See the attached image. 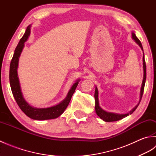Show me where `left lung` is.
I'll list each match as a JSON object with an SVG mask.
<instances>
[{
    "label": "left lung",
    "instance_id": "8db88e82",
    "mask_svg": "<svg viewBox=\"0 0 156 156\" xmlns=\"http://www.w3.org/2000/svg\"><path fill=\"white\" fill-rule=\"evenodd\" d=\"M132 38L134 39L135 41L137 43V44L140 45V47L142 49V51H144L143 47H142L141 43L140 41L134 33H132ZM143 68H144V78H143V82H142L141 87V90H140V102L136 107H135L132 110L129 112L128 113L126 114H117V113H114V112H107L104 111L100 106H99V102H98V89L96 87L95 88V93H94V98H95V111L97 112V115L102 120L106 121V122H112V121H117L119 120H121V119H123L126 117H127L128 115H131L133 113V112L135 111L138 107V105H140V102L141 100L142 96L144 94V87H145V80H146V65H145V58H144V53L143 52Z\"/></svg>",
    "mask_w": 156,
    "mask_h": 156
}]
</instances>
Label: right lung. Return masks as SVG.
Returning <instances> with one entry per match:
<instances>
[{"label":"right lung","instance_id":"right-lung-1","mask_svg":"<svg viewBox=\"0 0 156 156\" xmlns=\"http://www.w3.org/2000/svg\"><path fill=\"white\" fill-rule=\"evenodd\" d=\"M30 32L31 25H29L27 28L26 29L25 34L23 35V37L20 39L19 44L17 46H16L14 55H13V57L11 62V64H10L9 81L13 97H14L16 103H17L19 108L21 109L22 111L32 119L42 121L58 118L64 112L65 109L67 108L80 80H78L76 82L73 84L70 90L68 92L67 97L60 103L48 108H35L33 107L32 106L29 105L25 100L22 94L17 74V68L19 64V58L21 54L23 48H24L25 42L27 40L29 36L30 35Z\"/></svg>","mask_w":156,"mask_h":156}]
</instances>
